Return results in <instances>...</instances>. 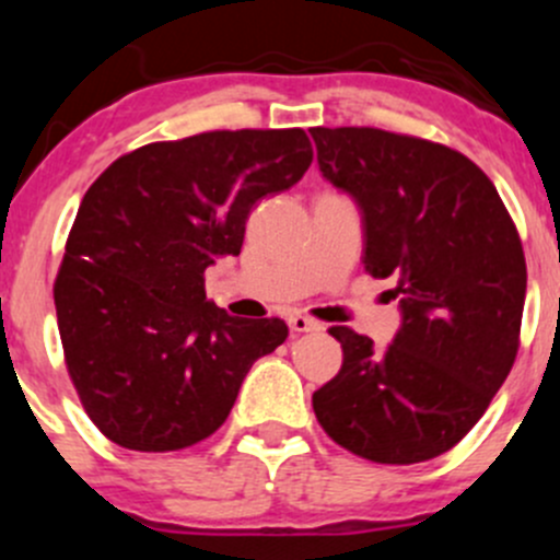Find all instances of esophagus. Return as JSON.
<instances>
[{"label":"esophagus","mask_w":560,"mask_h":560,"mask_svg":"<svg viewBox=\"0 0 560 560\" xmlns=\"http://www.w3.org/2000/svg\"><path fill=\"white\" fill-rule=\"evenodd\" d=\"M287 322H290L292 332H316V330H322L319 322L312 319V316H306V314H292Z\"/></svg>","instance_id":"1"}]
</instances>
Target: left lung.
Instances as JSON below:
<instances>
[{"label":"left lung","mask_w":560,"mask_h":560,"mask_svg":"<svg viewBox=\"0 0 560 560\" xmlns=\"http://www.w3.org/2000/svg\"><path fill=\"white\" fill-rule=\"evenodd\" d=\"M312 138L322 175L363 213L365 273L393 276L404 314L385 352L330 327L343 363L314 393V415L365 460H431L477 425L517 358L521 235L460 151L374 127H314Z\"/></svg>","instance_id":"left-lung-1"}]
</instances>
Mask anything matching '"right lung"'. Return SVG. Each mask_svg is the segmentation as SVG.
<instances>
[{
    "instance_id": "add662e5",
    "label": "right lung",
    "mask_w": 560,
    "mask_h": 560,
    "mask_svg": "<svg viewBox=\"0 0 560 560\" xmlns=\"http://www.w3.org/2000/svg\"><path fill=\"white\" fill-rule=\"evenodd\" d=\"M303 129H217L140 145L89 186L54 284L67 374L113 444L191 447L222 428L281 319L206 298V268L241 254L262 197L303 178Z\"/></svg>"
}]
</instances>
